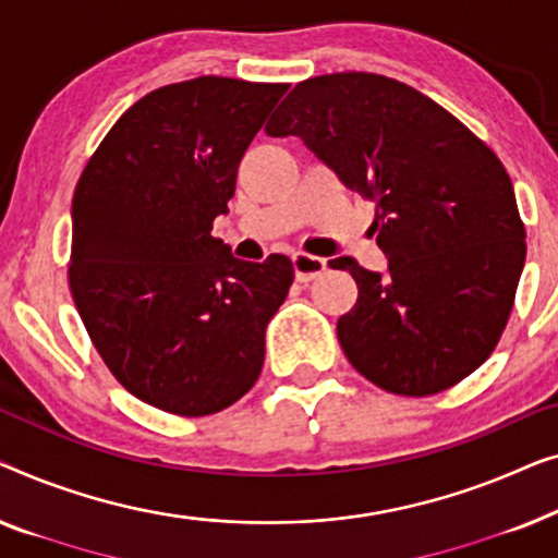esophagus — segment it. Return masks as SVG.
Segmentation results:
<instances>
[{
  "instance_id": "34e87169",
  "label": "esophagus",
  "mask_w": 558,
  "mask_h": 558,
  "mask_svg": "<svg viewBox=\"0 0 558 558\" xmlns=\"http://www.w3.org/2000/svg\"><path fill=\"white\" fill-rule=\"evenodd\" d=\"M293 270H295V278L301 282L316 280L318 276H324V272H326V260H324V257H316V255L295 253L293 255Z\"/></svg>"
}]
</instances>
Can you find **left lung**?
Returning a JSON list of instances; mask_svg holds the SVG:
<instances>
[{
    "instance_id": "1",
    "label": "left lung",
    "mask_w": 558,
    "mask_h": 558,
    "mask_svg": "<svg viewBox=\"0 0 558 558\" xmlns=\"http://www.w3.org/2000/svg\"><path fill=\"white\" fill-rule=\"evenodd\" d=\"M265 133L303 138L376 204L387 272L331 260L359 286L336 324L351 366L404 397L473 374L504 333L525 263V227L498 156L433 98L374 73L298 83Z\"/></svg>"
}]
</instances>
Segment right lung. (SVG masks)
I'll list each match as a JSON object with an SVG mask.
<instances>
[{
	"instance_id": "obj_1",
	"label": "right lung",
	"mask_w": 558,
	"mask_h": 558,
	"mask_svg": "<svg viewBox=\"0 0 558 558\" xmlns=\"http://www.w3.org/2000/svg\"><path fill=\"white\" fill-rule=\"evenodd\" d=\"M288 83L202 75L151 90L85 163L70 290L93 347L133 397L179 417L253 389L293 263L232 257L211 222Z\"/></svg>"
}]
</instances>
